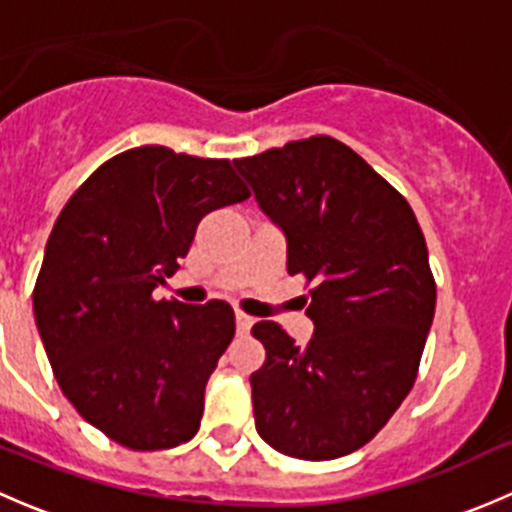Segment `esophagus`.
I'll return each instance as SVG.
<instances>
[{"mask_svg": "<svg viewBox=\"0 0 512 512\" xmlns=\"http://www.w3.org/2000/svg\"><path fill=\"white\" fill-rule=\"evenodd\" d=\"M252 322H255V319L247 317L245 312H235V327H237V334H247V332H250Z\"/></svg>", "mask_w": 512, "mask_h": 512, "instance_id": "1", "label": "esophagus"}]
</instances>
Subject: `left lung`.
Listing matches in <instances>:
<instances>
[{
    "label": "left lung",
    "mask_w": 512,
    "mask_h": 512,
    "mask_svg": "<svg viewBox=\"0 0 512 512\" xmlns=\"http://www.w3.org/2000/svg\"><path fill=\"white\" fill-rule=\"evenodd\" d=\"M304 275L309 344L257 322L265 364L250 376L257 433L275 451L332 461L369 443L409 396L436 309V282L404 195L359 153L312 136L237 158Z\"/></svg>",
    "instance_id": "8db88e82"
}]
</instances>
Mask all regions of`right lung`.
Returning a JSON list of instances; mask_svg holds the SVG:
<instances>
[{
	"label": "right lung",
	"instance_id": "right-lung-1",
	"mask_svg": "<svg viewBox=\"0 0 512 512\" xmlns=\"http://www.w3.org/2000/svg\"><path fill=\"white\" fill-rule=\"evenodd\" d=\"M250 190L225 158L165 146L118 153L56 218L34 319L56 381L91 426L131 451L190 441L205 384L235 337L227 302L153 299L198 223Z\"/></svg>",
	"mask_w": 512,
	"mask_h": 512
}]
</instances>
